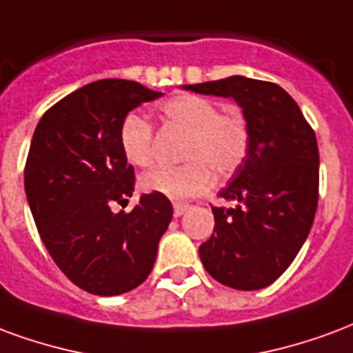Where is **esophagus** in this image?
<instances>
[{
	"label": "esophagus",
	"mask_w": 353,
	"mask_h": 353,
	"mask_svg": "<svg viewBox=\"0 0 353 353\" xmlns=\"http://www.w3.org/2000/svg\"><path fill=\"white\" fill-rule=\"evenodd\" d=\"M188 208H190V205H188V203H174V205H173L174 216L179 218V216H182V214H184V212H186Z\"/></svg>",
	"instance_id": "34e87169"
}]
</instances>
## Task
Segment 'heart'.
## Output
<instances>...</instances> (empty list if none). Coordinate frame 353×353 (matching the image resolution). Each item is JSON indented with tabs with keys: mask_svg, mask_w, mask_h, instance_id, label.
Returning <instances> with one entry per match:
<instances>
[{
	"mask_svg": "<svg viewBox=\"0 0 353 353\" xmlns=\"http://www.w3.org/2000/svg\"><path fill=\"white\" fill-rule=\"evenodd\" d=\"M159 112L169 125L186 131L182 158L176 167H156L141 179L150 194L184 199L205 192L218 176H230L243 165L250 152V128L239 109L218 110L212 99L180 94L161 103ZM120 148L131 165L148 167L154 161V128L137 112L120 123Z\"/></svg>",
	"mask_w": 353,
	"mask_h": 353,
	"instance_id": "heart-1",
	"label": "heart"
}]
</instances>
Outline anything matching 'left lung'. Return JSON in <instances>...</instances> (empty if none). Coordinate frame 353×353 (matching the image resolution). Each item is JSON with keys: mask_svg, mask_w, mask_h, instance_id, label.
I'll return each instance as SVG.
<instances>
[{"mask_svg": "<svg viewBox=\"0 0 353 353\" xmlns=\"http://www.w3.org/2000/svg\"><path fill=\"white\" fill-rule=\"evenodd\" d=\"M233 97L250 128V152L212 207L214 233L199 246L207 272L235 290L271 285L307 241L318 208L320 154L299 105L279 84L246 77L186 86Z\"/></svg>", "mask_w": 353, "mask_h": 353, "instance_id": "left-lung-1", "label": "left lung"}]
</instances>
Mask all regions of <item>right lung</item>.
Instances as JSON below:
<instances>
[{"mask_svg":"<svg viewBox=\"0 0 353 353\" xmlns=\"http://www.w3.org/2000/svg\"><path fill=\"white\" fill-rule=\"evenodd\" d=\"M161 92L120 79L92 82L54 103L35 128L24 186L41 241L74 285L94 295L135 290L150 274L173 218L165 195L145 194L130 212L135 169L120 123Z\"/></svg>","mask_w":353,"mask_h":353,"instance_id":"right-lung-1","label":"right lung"}]
</instances>
